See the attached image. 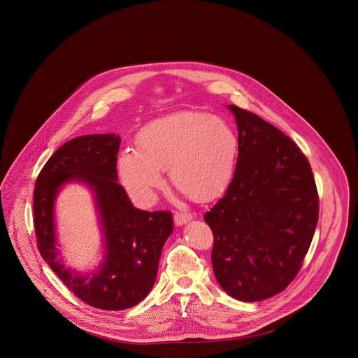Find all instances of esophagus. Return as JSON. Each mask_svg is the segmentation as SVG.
I'll return each mask as SVG.
<instances>
[{
	"label": "esophagus",
	"mask_w": 358,
	"mask_h": 358,
	"mask_svg": "<svg viewBox=\"0 0 358 358\" xmlns=\"http://www.w3.org/2000/svg\"><path fill=\"white\" fill-rule=\"evenodd\" d=\"M189 220H192V216L187 215V213H182V212H176L174 213V222H176V225H184Z\"/></svg>",
	"instance_id": "esophagus-1"
}]
</instances>
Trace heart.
<instances>
[{
	"label": "heart",
	"instance_id": "b5f03b06",
	"mask_svg": "<svg viewBox=\"0 0 358 358\" xmlns=\"http://www.w3.org/2000/svg\"><path fill=\"white\" fill-rule=\"evenodd\" d=\"M136 150L120 154L118 171L130 194L150 204L168 169L171 185L194 201H209L228 187L238 136L220 117L185 111L153 120L136 136Z\"/></svg>",
	"mask_w": 358,
	"mask_h": 358
}]
</instances>
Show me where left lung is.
I'll return each mask as SVG.
<instances>
[{"mask_svg": "<svg viewBox=\"0 0 358 358\" xmlns=\"http://www.w3.org/2000/svg\"><path fill=\"white\" fill-rule=\"evenodd\" d=\"M228 107L238 124L236 169L204 220L213 234L212 266L222 289L257 302L282 292L299 273L320 200L296 143L254 113Z\"/></svg>", "mask_w": 358, "mask_h": 358, "instance_id": "8db88e82", "label": "left lung"}]
</instances>
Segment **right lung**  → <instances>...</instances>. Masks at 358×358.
<instances>
[{
    "mask_svg": "<svg viewBox=\"0 0 358 358\" xmlns=\"http://www.w3.org/2000/svg\"><path fill=\"white\" fill-rule=\"evenodd\" d=\"M120 146L115 134L71 139L52 154L34 192V234L43 259L80 301L113 311L136 306L150 292L162 247L173 231L171 212L136 209L118 184ZM72 179L85 180L94 190L106 241L103 267L85 277L55 259L52 204L59 187Z\"/></svg>",
    "mask_w": 358,
    "mask_h": 358,
    "instance_id": "obj_1",
    "label": "right lung"
}]
</instances>
